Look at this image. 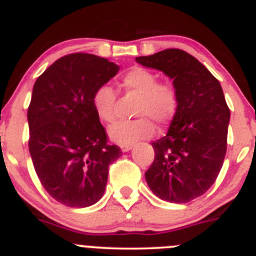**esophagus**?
I'll return each instance as SVG.
<instances>
[{
    "label": "esophagus",
    "mask_w": 256,
    "mask_h": 256,
    "mask_svg": "<svg viewBox=\"0 0 256 256\" xmlns=\"http://www.w3.org/2000/svg\"><path fill=\"white\" fill-rule=\"evenodd\" d=\"M132 147H133V144H122L120 148L123 152H128L130 150H132Z\"/></svg>",
    "instance_id": "1"
}]
</instances>
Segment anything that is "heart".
I'll use <instances>...</instances> for the list:
<instances>
[{
  "label": "heart",
  "instance_id": "b5f03b06",
  "mask_svg": "<svg viewBox=\"0 0 256 256\" xmlns=\"http://www.w3.org/2000/svg\"><path fill=\"white\" fill-rule=\"evenodd\" d=\"M120 85L128 92L140 95L132 120H122L109 128V136L119 144H132L150 138L154 133V123L166 126L174 120L179 109V94L174 84L158 81L154 72L144 67H132L120 78ZM91 102L96 116L104 123L116 118V92L108 84L94 90Z\"/></svg>",
  "mask_w": 256,
  "mask_h": 256
}]
</instances>
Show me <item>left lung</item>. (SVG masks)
Returning a JSON list of instances; mask_svg holds the SVG:
<instances>
[{
    "label": "left lung",
    "instance_id": "left-lung-1",
    "mask_svg": "<svg viewBox=\"0 0 256 256\" xmlns=\"http://www.w3.org/2000/svg\"><path fill=\"white\" fill-rule=\"evenodd\" d=\"M136 60L168 74L179 94V109L168 134L152 142L154 158L144 172L146 182L158 198L188 203L212 186L224 165L230 109L221 84L182 49Z\"/></svg>",
    "mask_w": 256,
    "mask_h": 256
}]
</instances>
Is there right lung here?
<instances>
[{
    "label": "right lung",
    "instance_id": "add662e5",
    "mask_svg": "<svg viewBox=\"0 0 256 256\" xmlns=\"http://www.w3.org/2000/svg\"><path fill=\"white\" fill-rule=\"evenodd\" d=\"M119 67L90 53L60 57L38 77L28 108L29 152L49 196L72 208L102 196L109 166L122 150L108 134L91 102L94 90Z\"/></svg>",
    "mask_w": 256,
    "mask_h": 256
}]
</instances>
